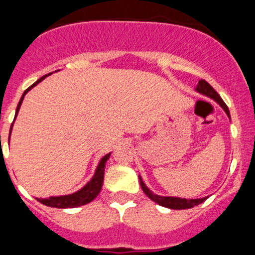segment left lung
I'll list each match as a JSON object with an SVG mask.
<instances>
[{"instance_id":"obj_1","label":"left lung","mask_w":255,"mask_h":255,"mask_svg":"<svg viewBox=\"0 0 255 255\" xmlns=\"http://www.w3.org/2000/svg\"><path fill=\"white\" fill-rule=\"evenodd\" d=\"M197 92L199 93L204 94V96L209 97L212 100H215L221 107L224 108L225 112L227 114V116L230 117V111L229 108H227L226 103L222 101V98L220 97V94L206 82V80H199L197 85ZM139 180H140V186L143 189V191L147 194V197H149L153 202H155L157 204L162 207H166V208H170V209H188V208H193V207L198 206V204L203 203L204 200L207 198H202V199H185V198H176V197H161V195H157V194H153L152 191L145 186V184L143 182V180L140 179L139 176Z\"/></svg>"}]
</instances>
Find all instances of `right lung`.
Returning <instances> with one entry per match:
<instances>
[{"mask_svg": "<svg viewBox=\"0 0 255 255\" xmlns=\"http://www.w3.org/2000/svg\"><path fill=\"white\" fill-rule=\"evenodd\" d=\"M46 76L47 75H44V76H42L40 79H38L34 84L30 85V87H29L28 89L24 92V94H22L21 98H20V101H19V105H17V107H16V114H15V117H16L17 112H19V108H20V106H21L22 100H24V96L28 93V91H30L31 88L35 87L38 83L42 82V80H43ZM11 129H12V125H11ZM11 129H10V132H11ZM108 158H110V153H108V154H106L105 157L101 159L100 164H98V167H97V170H96V173H94V176L92 177L91 181L88 182L87 185H85L83 189H80L79 191H76V193H74V194H70V195L49 197V198H47V199H44V198L39 199V198H38V202H40V203L44 204V206L53 207V208H75V207H80V206H84V204L91 203L92 200H93L97 195L100 194L101 189H102L103 177H105L106 162H107Z\"/></svg>", "mask_w": 255, "mask_h": 255, "instance_id": "1", "label": "right lung"}]
</instances>
